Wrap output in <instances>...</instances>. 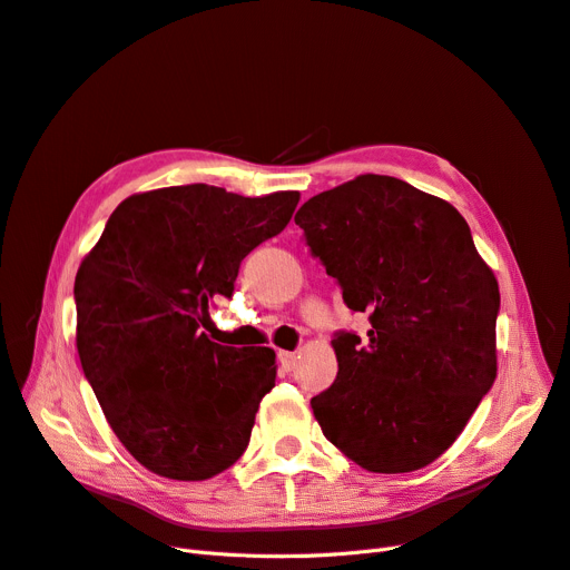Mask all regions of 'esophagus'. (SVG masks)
<instances>
[{
	"label": "esophagus",
	"mask_w": 570,
	"mask_h": 570,
	"mask_svg": "<svg viewBox=\"0 0 570 570\" xmlns=\"http://www.w3.org/2000/svg\"><path fill=\"white\" fill-rule=\"evenodd\" d=\"M278 360L283 364L285 372H292L294 364H297V353H289V351H278Z\"/></svg>",
	"instance_id": "esophagus-1"
}]
</instances>
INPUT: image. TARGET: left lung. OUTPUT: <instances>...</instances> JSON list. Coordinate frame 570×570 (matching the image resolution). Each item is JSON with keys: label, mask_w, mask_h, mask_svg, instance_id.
I'll list each match as a JSON object with an SVG mask.
<instances>
[{"label": "left lung", "mask_w": 570, "mask_h": 570, "mask_svg": "<svg viewBox=\"0 0 570 570\" xmlns=\"http://www.w3.org/2000/svg\"><path fill=\"white\" fill-rule=\"evenodd\" d=\"M313 257L370 313L367 338H332L336 381L311 400L323 435L370 472L430 465L495 381L500 292L451 203L360 175L294 215Z\"/></svg>", "instance_id": "8db88e82"}]
</instances>
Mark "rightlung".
Wrapping results in <instances>:
<instances>
[{
	"mask_svg": "<svg viewBox=\"0 0 570 570\" xmlns=\"http://www.w3.org/2000/svg\"><path fill=\"white\" fill-rule=\"evenodd\" d=\"M299 191L259 198L210 185L128 196L77 281V351L114 435L177 482H203L247 449L276 353L200 332L232 297L240 262L292 219Z\"/></svg>",
	"mask_w": 570,
	"mask_h": 570,
	"instance_id": "1",
	"label": "right lung"
}]
</instances>
